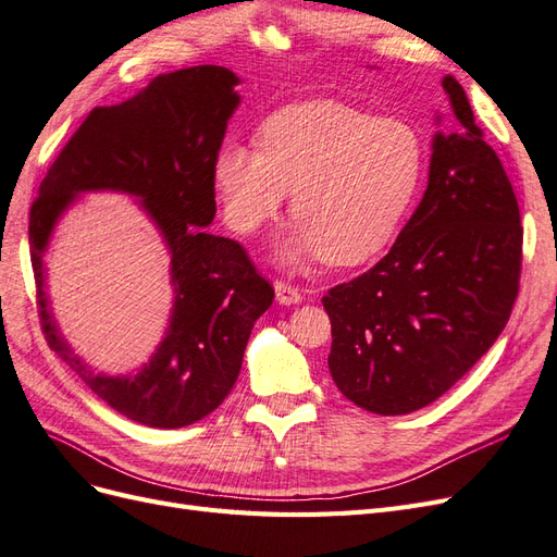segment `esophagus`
<instances>
[{"label":"esophagus","instance_id":"esophagus-1","mask_svg":"<svg viewBox=\"0 0 557 557\" xmlns=\"http://www.w3.org/2000/svg\"><path fill=\"white\" fill-rule=\"evenodd\" d=\"M274 293H276V301L283 307H293L301 301V293L295 288V285L285 283V281L274 283Z\"/></svg>","mask_w":557,"mask_h":557}]
</instances>
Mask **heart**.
Here are the masks:
<instances>
[{"mask_svg":"<svg viewBox=\"0 0 557 557\" xmlns=\"http://www.w3.org/2000/svg\"><path fill=\"white\" fill-rule=\"evenodd\" d=\"M258 134L260 148L227 141L211 162L218 205L234 232L274 221L293 190L297 223L278 246L283 264L320 256L352 267L393 242L423 181L413 125L313 99L267 115Z\"/></svg>","mask_w":557,"mask_h":557,"instance_id":"obj_1","label":"heart"}]
</instances>
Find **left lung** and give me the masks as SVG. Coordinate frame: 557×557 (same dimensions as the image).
<instances>
[{"mask_svg": "<svg viewBox=\"0 0 557 557\" xmlns=\"http://www.w3.org/2000/svg\"><path fill=\"white\" fill-rule=\"evenodd\" d=\"M442 86L450 127L434 134L418 209L381 262L323 297L332 381L381 416L442 397L495 344L518 297L522 227L511 181L460 83L444 76Z\"/></svg>", "mask_w": 557, "mask_h": 557, "instance_id": "left-lung-1", "label": "left lung"}]
</instances>
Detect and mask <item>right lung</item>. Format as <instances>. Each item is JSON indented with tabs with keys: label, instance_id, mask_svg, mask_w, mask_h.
<instances>
[{
	"label": "right lung",
	"instance_id": "obj_1",
	"mask_svg": "<svg viewBox=\"0 0 557 557\" xmlns=\"http://www.w3.org/2000/svg\"><path fill=\"white\" fill-rule=\"evenodd\" d=\"M242 78L201 64L156 76L134 97L99 107L41 181L29 211V258L48 346L111 409L160 430L193 425L221 407L237 383L256 320L274 290L232 239L213 237L211 162L242 97ZM125 191L157 225L171 250L175 305L148 363L129 375H99L61 336L45 293L42 256L61 213L78 194Z\"/></svg>",
	"mask_w": 557,
	"mask_h": 557
}]
</instances>
